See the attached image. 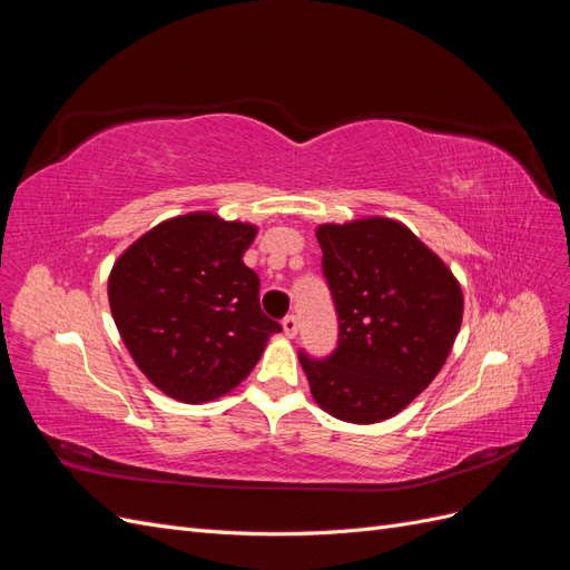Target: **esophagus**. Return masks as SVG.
<instances>
[{
	"label": "esophagus",
	"instance_id": "obj_1",
	"mask_svg": "<svg viewBox=\"0 0 570 570\" xmlns=\"http://www.w3.org/2000/svg\"><path fill=\"white\" fill-rule=\"evenodd\" d=\"M283 331H285V335L287 337H295L297 335V331H299V321H297V316H285L283 318Z\"/></svg>",
	"mask_w": 570,
	"mask_h": 570
}]
</instances>
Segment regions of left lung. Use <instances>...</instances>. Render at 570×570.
<instances>
[{
    "label": "left lung",
    "instance_id": "8db88e82",
    "mask_svg": "<svg viewBox=\"0 0 570 570\" xmlns=\"http://www.w3.org/2000/svg\"><path fill=\"white\" fill-rule=\"evenodd\" d=\"M323 275L337 314V347L299 364L314 400L347 423H377L433 383L461 327L452 271L406 226L364 218L321 226Z\"/></svg>",
    "mask_w": 570,
    "mask_h": 570
}]
</instances>
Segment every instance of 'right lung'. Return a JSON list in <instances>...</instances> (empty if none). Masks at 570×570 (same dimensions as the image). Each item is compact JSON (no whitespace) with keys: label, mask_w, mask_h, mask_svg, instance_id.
I'll use <instances>...</instances> for the list:
<instances>
[{"label":"right lung","mask_w":570,"mask_h":570,"mask_svg":"<svg viewBox=\"0 0 570 570\" xmlns=\"http://www.w3.org/2000/svg\"><path fill=\"white\" fill-rule=\"evenodd\" d=\"M256 228L214 214L164 220L120 254L109 304L135 364L168 396L202 404L230 392L281 333L258 304L243 254Z\"/></svg>","instance_id":"add662e5"}]
</instances>
